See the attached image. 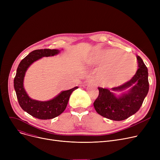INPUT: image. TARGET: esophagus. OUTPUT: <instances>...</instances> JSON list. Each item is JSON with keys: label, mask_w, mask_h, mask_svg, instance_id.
<instances>
[{"label": "esophagus", "mask_w": 160, "mask_h": 160, "mask_svg": "<svg viewBox=\"0 0 160 160\" xmlns=\"http://www.w3.org/2000/svg\"><path fill=\"white\" fill-rule=\"evenodd\" d=\"M86 83H87V85H93V84H94V82H93V80H89L87 81Z\"/></svg>", "instance_id": "34e87169"}]
</instances>
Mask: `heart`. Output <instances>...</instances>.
Wrapping results in <instances>:
<instances>
[{
	"instance_id": "1",
	"label": "heart",
	"mask_w": 160,
	"mask_h": 160,
	"mask_svg": "<svg viewBox=\"0 0 160 160\" xmlns=\"http://www.w3.org/2000/svg\"><path fill=\"white\" fill-rule=\"evenodd\" d=\"M100 69L99 78L107 86H119L130 80L138 70L136 58L133 54L110 49L100 51L89 60Z\"/></svg>"
}]
</instances>
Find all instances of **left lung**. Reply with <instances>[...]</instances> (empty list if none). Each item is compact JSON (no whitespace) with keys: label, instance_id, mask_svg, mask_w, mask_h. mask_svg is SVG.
Returning a JSON list of instances; mask_svg holds the SVG:
<instances>
[{"label":"left lung","instance_id":"1","mask_svg":"<svg viewBox=\"0 0 160 160\" xmlns=\"http://www.w3.org/2000/svg\"><path fill=\"white\" fill-rule=\"evenodd\" d=\"M138 69L133 77L113 91H122L133 85L127 93L117 98L108 89L98 88L99 93L93 103L96 112L113 121H122L135 114L140 109L149 89L148 69L141 58L136 56Z\"/></svg>","mask_w":160,"mask_h":160}]
</instances>
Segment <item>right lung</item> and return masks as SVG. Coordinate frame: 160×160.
<instances>
[{"label":"right lung","mask_w":160,"mask_h":160,"mask_svg":"<svg viewBox=\"0 0 160 160\" xmlns=\"http://www.w3.org/2000/svg\"><path fill=\"white\" fill-rule=\"evenodd\" d=\"M59 52L57 49L49 48L33 50L20 62L14 78V88L20 106L24 111L39 119H51L62 113L65 110L72 91L78 88L77 86L62 91L54 98L46 102L32 100L27 95L23 88V79L28 67L42 57L54 56Z\"/></svg>","instance_id":"obj_1"}]
</instances>
